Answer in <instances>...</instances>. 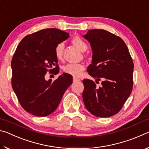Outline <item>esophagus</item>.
<instances>
[{
	"label": "esophagus",
	"instance_id": "obj_1",
	"mask_svg": "<svg viewBox=\"0 0 149 149\" xmlns=\"http://www.w3.org/2000/svg\"><path fill=\"white\" fill-rule=\"evenodd\" d=\"M73 81H74V82H78V81H80L81 79H79V78H77V77H74L73 78Z\"/></svg>",
	"mask_w": 149,
	"mask_h": 149
}]
</instances>
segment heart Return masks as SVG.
Wrapping results in <instances>:
<instances>
[{"label":"heart","mask_w":149,"mask_h":149,"mask_svg":"<svg viewBox=\"0 0 149 149\" xmlns=\"http://www.w3.org/2000/svg\"><path fill=\"white\" fill-rule=\"evenodd\" d=\"M74 46L80 51L84 52L87 49L88 46L86 42L84 41L80 37H75L72 40ZM64 49V42H60L54 49V54L58 60H62L63 52ZM85 69V65L81 64H68L63 67V71L65 74H70L74 77H79Z\"/></svg>","instance_id":"obj_1"}]
</instances>
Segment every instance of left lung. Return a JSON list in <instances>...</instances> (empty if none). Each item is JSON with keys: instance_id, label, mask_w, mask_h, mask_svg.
I'll use <instances>...</instances> for the list:
<instances>
[{"instance_id": "obj_1", "label": "left lung", "mask_w": 149, "mask_h": 149, "mask_svg": "<svg viewBox=\"0 0 149 149\" xmlns=\"http://www.w3.org/2000/svg\"><path fill=\"white\" fill-rule=\"evenodd\" d=\"M84 37L93 50L87 72L96 81L102 80L100 87L92 80H83L85 106L95 116H112L120 112L132 93V58L124 41L106 30L90 29Z\"/></svg>"}]
</instances>
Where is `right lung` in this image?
Instances as JSON below:
<instances>
[{"mask_svg":"<svg viewBox=\"0 0 149 149\" xmlns=\"http://www.w3.org/2000/svg\"><path fill=\"white\" fill-rule=\"evenodd\" d=\"M69 37L62 30L45 29L27 35L17 46L11 62L12 86L22 108L30 114L39 117L52 114L72 84V76L65 73L54 81L45 78L47 72L57 69L53 73L58 74L54 49Z\"/></svg>","mask_w":149,"mask_h":149,"instance_id":"obj_1","label":"right lung"}]
</instances>
